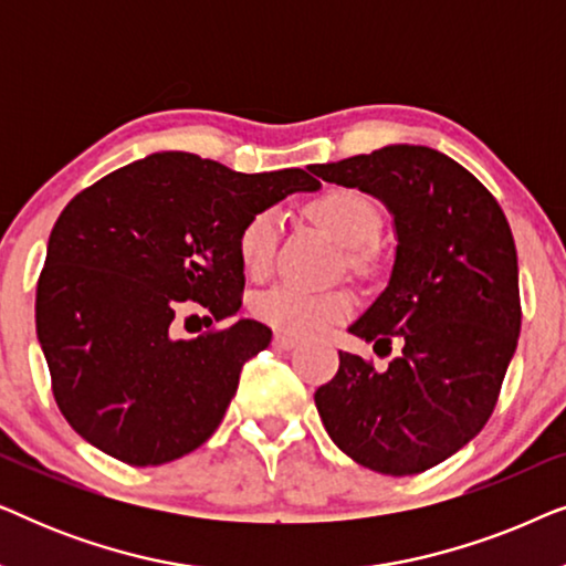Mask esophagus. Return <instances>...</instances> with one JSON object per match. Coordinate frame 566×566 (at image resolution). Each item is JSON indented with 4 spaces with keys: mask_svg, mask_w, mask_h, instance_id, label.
I'll return each instance as SVG.
<instances>
[{
    "mask_svg": "<svg viewBox=\"0 0 566 566\" xmlns=\"http://www.w3.org/2000/svg\"><path fill=\"white\" fill-rule=\"evenodd\" d=\"M273 345L277 347V350H291V347L298 345V339L291 337V335H283V332H277V335L273 337Z\"/></svg>",
    "mask_w": 566,
    "mask_h": 566,
    "instance_id": "34e87169",
    "label": "esophagus"
}]
</instances>
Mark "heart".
I'll list each match as a JSON object with an SVG mask.
<instances>
[{"label": "heart", "mask_w": 566, "mask_h": 566, "mask_svg": "<svg viewBox=\"0 0 566 566\" xmlns=\"http://www.w3.org/2000/svg\"><path fill=\"white\" fill-rule=\"evenodd\" d=\"M306 211L327 234L347 250L374 242L381 231V211L366 192L353 188H332L316 196ZM277 242L275 211H260L244 221L237 237V254L250 277L268 275ZM353 298L345 291H306L298 285H277L254 298L252 312L270 327L285 335H319L332 324L345 319Z\"/></svg>", "instance_id": "b5f03b06"}]
</instances>
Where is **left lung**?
<instances>
[{
  "instance_id": "1",
  "label": "left lung",
  "mask_w": 566,
  "mask_h": 566,
  "mask_svg": "<svg viewBox=\"0 0 566 566\" xmlns=\"http://www.w3.org/2000/svg\"><path fill=\"white\" fill-rule=\"evenodd\" d=\"M370 192L394 216L397 258L381 296L350 332L391 353L376 370L339 353L314 394L339 451L378 474L438 467L490 420L521 335L513 231L469 169L428 146L394 144L308 167Z\"/></svg>"
}]
</instances>
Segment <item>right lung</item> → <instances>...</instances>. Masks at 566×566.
<instances>
[{"instance_id":"obj_1","label":"right lung","mask_w":566,"mask_h":566,"mask_svg":"<svg viewBox=\"0 0 566 566\" xmlns=\"http://www.w3.org/2000/svg\"><path fill=\"white\" fill-rule=\"evenodd\" d=\"M306 169L242 175L185 151L115 169L53 223L35 291V332L66 422L130 467H159L219 428L239 374L273 332L239 319L177 339L192 301L221 322L242 306L239 229L298 190ZM188 327V319H185Z\"/></svg>"}]
</instances>
